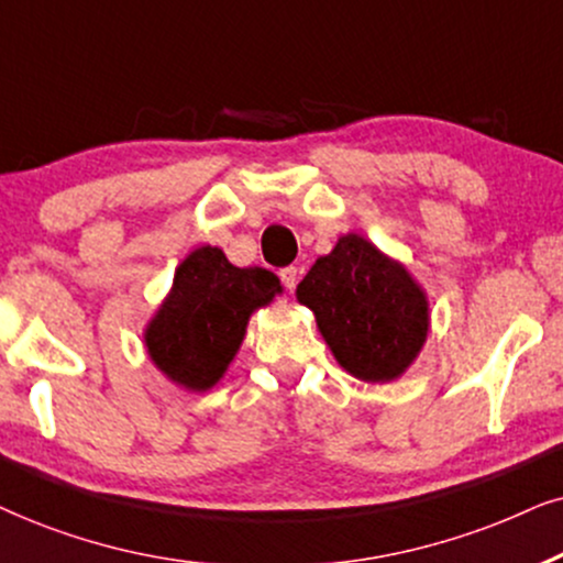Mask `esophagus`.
Masks as SVG:
<instances>
[{"label": "esophagus", "mask_w": 563, "mask_h": 563, "mask_svg": "<svg viewBox=\"0 0 563 563\" xmlns=\"http://www.w3.org/2000/svg\"><path fill=\"white\" fill-rule=\"evenodd\" d=\"M280 280H283V286H286L288 290H294L296 288V283H298V267H283L280 269Z\"/></svg>", "instance_id": "34e87169"}]
</instances>
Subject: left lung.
Instances as JSON below:
<instances>
[{
	"mask_svg": "<svg viewBox=\"0 0 563 563\" xmlns=\"http://www.w3.org/2000/svg\"><path fill=\"white\" fill-rule=\"evenodd\" d=\"M336 363L365 384L401 378L427 342L430 301L399 260L360 234L336 239L296 288Z\"/></svg>",
	"mask_w": 563,
	"mask_h": 563,
	"instance_id": "obj_1",
	"label": "left lung"
}]
</instances>
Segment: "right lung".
Returning a JSON list of instances; mask_svg holds the SVG:
<instances>
[{
	"instance_id": "right-lung-1",
	"label": "right lung",
	"mask_w": 563,
	"mask_h": 563,
	"mask_svg": "<svg viewBox=\"0 0 563 563\" xmlns=\"http://www.w3.org/2000/svg\"><path fill=\"white\" fill-rule=\"evenodd\" d=\"M277 294L283 286L269 269L236 267L219 246H198L144 329L148 357L175 386L203 394L229 371L252 313Z\"/></svg>"
}]
</instances>
